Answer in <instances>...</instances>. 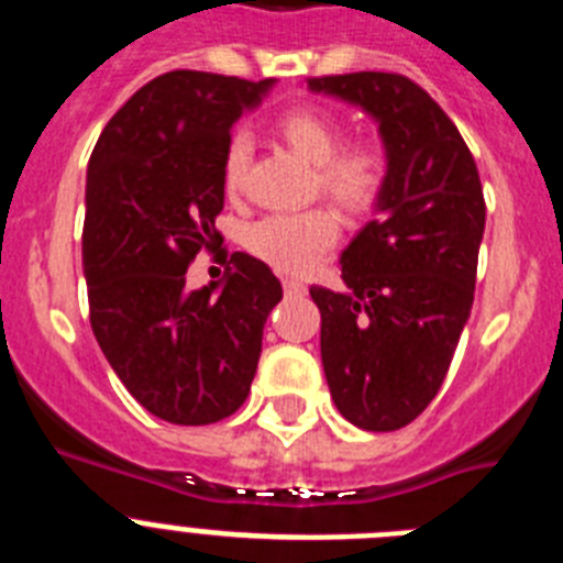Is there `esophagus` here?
Returning <instances> with one entry per match:
<instances>
[{
    "mask_svg": "<svg viewBox=\"0 0 563 563\" xmlns=\"http://www.w3.org/2000/svg\"><path fill=\"white\" fill-rule=\"evenodd\" d=\"M307 287L298 282V278H285V292H290V296H301Z\"/></svg>",
    "mask_w": 563,
    "mask_h": 563,
    "instance_id": "obj_1",
    "label": "esophagus"
}]
</instances>
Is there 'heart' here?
<instances>
[{"instance_id":"1","label":"heart","mask_w":563,"mask_h":563,"mask_svg":"<svg viewBox=\"0 0 563 563\" xmlns=\"http://www.w3.org/2000/svg\"><path fill=\"white\" fill-rule=\"evenodd\" d=\"M278 137L316 166V194H324L350 217L375 211L391 177V157L375 137L343 141V121L316 103H301L276 118ZM251 163V137L231 134L222 154V188L236 197L245 186ZM338 242V217L332 208L316 206L296 213H271L245 233L247 251L278 273H307Z\"/></svg>"}]
</instances>
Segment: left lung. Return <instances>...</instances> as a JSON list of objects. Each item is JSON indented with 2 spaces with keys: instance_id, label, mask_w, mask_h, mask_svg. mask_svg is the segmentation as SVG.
I'll use <instances>...</instances> for the list:
<instances>
[{
  "instance_id": "8db88e82",
  "label": "left lung",
  "mask_w": 563,
  "mask_h": 563,
  "mask_svg": "<svg viewBox=\"0 0 563 563\" xmlns=\"http://www.w3.org/2000/svg\"><path fill=\"white\" fill-rule=\"evenodd\" d=\"M369 112L391 157L377 220L341 253V290L321 310L330 395L352 426L397 431L426 411L471 316L485 233L474 154L440 103L400 73L307 78Z\"/></svg>"
}]
</instances>
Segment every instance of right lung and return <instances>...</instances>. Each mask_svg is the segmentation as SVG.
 I'll use <instances>...</instances> for the list:
<instances>
[{
  "label": "right lung",
  "instance_id": "add662e5",
  "mask_svg": "<svg viewBox=\"0 0 563 563\" xmlns=\"http://www.w3.org/2000/svg\"><path fill=\"white\" fill-rule=\"evenodd\" d=\"M271 84L197 69L157 76L112 114L89 157V324L129 395L174 426L220 422L245 402L282 301L271 267L247 253L228 258L213 225L231 126ZM200 250L229 262L222 288L185 287Z\"/></svg>",
  "mask_w": 563,
  "mask_h": 563
}]
</instances>
